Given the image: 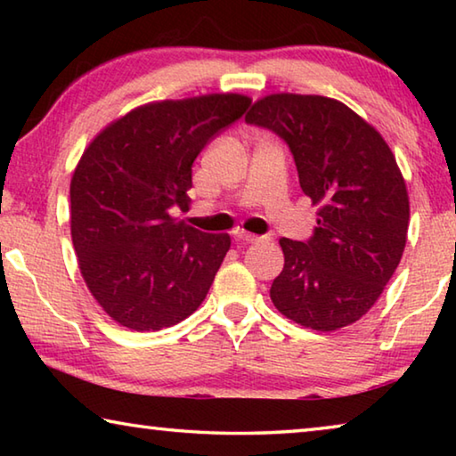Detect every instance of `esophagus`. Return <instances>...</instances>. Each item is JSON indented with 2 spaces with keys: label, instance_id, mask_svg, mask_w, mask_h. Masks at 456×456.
<instances>
[{
  "label": "esophagus",
  "instance_id": "1",
  "mask_svg": "<svg viewBox=\"0 0 456 456\" xmlns=\"http://www.w3.org/2000/svg\"><path fill=\"white\" fill-rule=\"evenodd\" d=\"M235 239H237L239 243H257L261 237L253 235V233H247V231H237V233H235Z\"/></svg>",
  "mask_w": 456,
  "mask_h": 456
}]
</instances>
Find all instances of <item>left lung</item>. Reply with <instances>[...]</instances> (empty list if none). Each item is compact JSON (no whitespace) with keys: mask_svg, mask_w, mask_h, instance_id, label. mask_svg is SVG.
Returning <instances> with one entry per match:
<instances>
[{"mask_svg":"<svg viewBox=\"0 0 456 456\" xmlns=\"http://www.w3.org/2000/svg\"><path fill=\"white\" fill-rule=\"evenodd\" d=\"M245 122L285 141L299 187L320 205L307 241L280 239L273 305L318 331L350 326L380 297L406 245L411 207L395 154L374 126L326 96H265Z\"/></svg>","mask_w":456,"mask_h":456,"instance_id":"obj_1","label":"left lung"}]
</instances>
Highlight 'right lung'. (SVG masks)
<instances>
[{
	"instance_id": "1",
	"label": "right lung",
	"mask_w": 456,
	"mask_h": 456,
	"mask_svg": "<svg viewBox=\"0 0 456 456\" xmlns=\"http://www.w3.org/2000/svg\"><path fill=\"white\" fill-rule=\"evenodd\" d=\"M241 94L138 106L84 151L70 183V227L84 281L120 326L157 331L197 310L231 237L173 217L189 209L192 163L249 108Z\"/></svg>"
}]
</instances>
